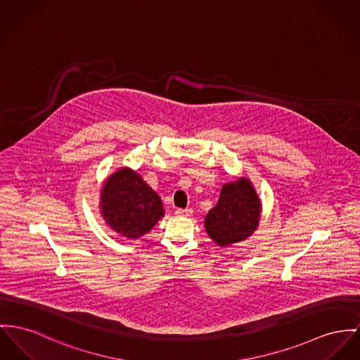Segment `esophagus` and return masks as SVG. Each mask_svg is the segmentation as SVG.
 Returning a JSON list of instances; mask_svg holds the SVG:
<instances>
[{
  "instance_id": "obj_1",
  "label": "esophagus",
  "mask_w": 360,
  "mask_h": 360,
  "mask_svg": "<svg viewBox=\"0 0 360 360\" xmlns=\"http://www.w3.org/2000/svg\"><path fill=\"white\" fill-rule=\"evenodd\" d=\"M176 214L177 216H191L192 210L191 209H177Z\"/></svg>"
}]
</instances>
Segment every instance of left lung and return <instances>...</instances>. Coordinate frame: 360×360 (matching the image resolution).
Segmentation results:
<instances>
[{
	"mask_svg": "<svg viewBox=\"0 0 360 360\" xmlns=\"http://www.w3.org/2000/svg\"><path fill=\"white\" fill-rule=\"evenodd\" d=\"M262 203L248 177L225 183L216 206L205 217V229L219 247L248 239L258 228Z\"/></svg>",
	"mask_w": 360,
	"mask_h": 360,
	"instance_id": "8db88e82",
	"label": "left lung"
}]
</instances>
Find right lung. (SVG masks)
I'll list each match as a JSON object with an SVG mask.
<instances>
[{
  "mask_svg": "<svg viewBox=\"0 0 360 360\" xmlns=\"http://www.w3.org/2000/svg\"><path fill=\"white\" fill-rule=\"evenodd\" d=\"M99 213L125 239H139L165 216L162 200L142 176L128 167L113 172L102 184Z\"/></svg>",
  "mask_w": 360,
  "mask_h": 360,
  "instance_id": "right-lung-1",
  "label": "right lung"
}]
</instances>
